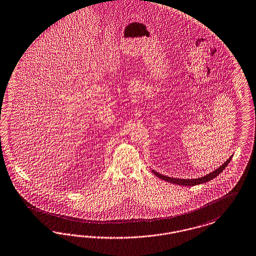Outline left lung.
Listing matches in <instances>:
<instances>
[{"mask_svg":"<svg viewBox=\"0 0 256 256\" xmlns=\"http://www.w3.org/2000/svg\"><path fill=\"white\" fill-rule=\"evenodd\" d=\"M232 158V155L226 161L224 164L220 166L217 170H215L212 172L206 174V176L200 177V178H195V179H179V178H174V177H168V176L163 175V174H158V172H156L154 170H152V172H154V175H156L160 179L164 180L166 182H170L172 184H180V186H196V184L206 183V182L212 180L216 176H218L219 174H221L225 170L226 166L230 162Z\"/></svg>","mask_w":256,"mask_h":256,"instance_id":"obj_1","label":"left lung"}]
</instances>
